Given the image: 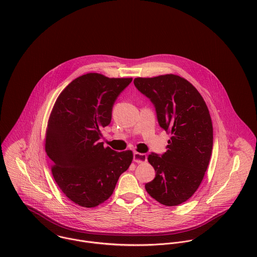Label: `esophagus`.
I'll list each match as a JSON object with an SVG mask.
<instances>
[{"label":"esophagus","instance_id":"34e87169","mask_svg":"<svg viewBox=\"0 0 257 257\" xmlns=\"http://www.w3.org/2000/svg\"><path fill=\"white\" fill-rule=\"evenodd\" d=\"M134 161L137 163H146L147 161V156L146 153L135 152L134 153Z\"/></svg>","mask_w":257,"mask_h":257}]
</instances>
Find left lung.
I'll return each instance as SVG.
<instances>
[{
	"mask_svg": "<svg viewBox=\"0 0 257 257\" xmlns=\"http://www.w3.org/2000/svg\"><path fill=\"white\" fill-rule=\"evenodd\" d=\"M134 84L153 104L159 125L171 134L166 152L148 155L155 178L146 189L160 204L178 206L197 191L209 165L213 124L208 107L198 90L177 75L140 77Z\"/></svg>",
	"mask_w": 257,
	"mask_h": 257,
	"instance_id": "8db88e82",
	"label": "left lung"
}]
</instances>
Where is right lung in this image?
I'll return each mask as SVG.
<instances>
[{"mask_svg":"<svg viewBox=\"0 0 257 257\" xmlns=\"http://www.w3.org/2000/svg\"><path fill=\"white\" fill-rule=\"evenodd\" d=\"M132 81L85 74L61 92L53 106L45 151L55 182L81 207L94 208L108 200L133 161L132 150L117 152L100 143L116 98Z\"/></svg>","mask_w":257,"mask_h":257,"instance_id":"add662e5","label":"right lung"}]
</instances>
